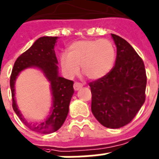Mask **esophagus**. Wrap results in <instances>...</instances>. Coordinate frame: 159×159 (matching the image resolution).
Returning a JSON list of instances; mask_svg holds the SVG:
<instances>
[{
	"label": "esophagus",
	"mask_w": 159,
	"mask_h": 159,
	"mask_svg": "<svg viewBox=\"0 0 159 159\" xmlns=\"http://www.w3.org/2000/svg\"><path fill=\"white\" fill-rule=\"evenodd\" d=\"M83 87V84H81V83H79V82H75L74 84V89L75 90V91H77V90H79L80 89H81V88Z\"/></svg>",
	"instance_id": "obj_1"
}]
</instances>
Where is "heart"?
<instances>
[{"label": "heart", "instance_id": "b5f03b06", "mask_svg": "<svg viewBox=\"0 0 159 159\" xmlns=\"http://www.w3.org/2000/svg\"><path fill=\"white\" fill-rule=\"evenodd\" d=\"M68 54L60 57L66 75L73 77L80 69L90 80L106 76L112 70L116 59L115 44L108 39L80 40L73 42L67 49Z\"/></svg>", "mask_w": 159, "mask_h": 159}]
</instances>
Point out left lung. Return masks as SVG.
Wrapping results in <instances>:
<instances>
[{
	"label": "left lung",
	"mask_w": 159,
	"mask_h": 159,
	"mask_svg": "<svg viewBox=\"0 0 159 159\" xmlns=\"http://www.w3.org/2000/svg\"><path fill=\"white\" fill-rule=\"evenodd\" d=\"M117 47L112 70L89 84L92 112L102 125L119 128L134 119L145 101L147 77L141 57L127 40L111 34Z\"/></svg>",
	"instance_id": "obj_1"
}]
</instances>
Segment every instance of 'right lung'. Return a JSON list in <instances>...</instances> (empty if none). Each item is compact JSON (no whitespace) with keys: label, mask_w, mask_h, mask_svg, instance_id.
<instances>
[{"label":"right lung","mask_w":159,"mask_h":159,"mask_svg":"<svg viewBox=\"0 0 159 159\" xmlns=\"http://www.w3.org/2000/svg\"><path fill=\"white\" fill-rule=\"evenodd\" d=\"M57 36H43L35 40L31 47L19 56L14 62L10 75L12 106L18 118L31 131L40 133H51L61 128L69 112V104L74 93L72 80L60 77L57 71V59L54 52ZM35 66L44 72L51 84L53 106L51 115L40 124H30L18 111L14 100V83L19 72L26 68Z\"/></svg>","instance_id":"1"}]
</instances>
